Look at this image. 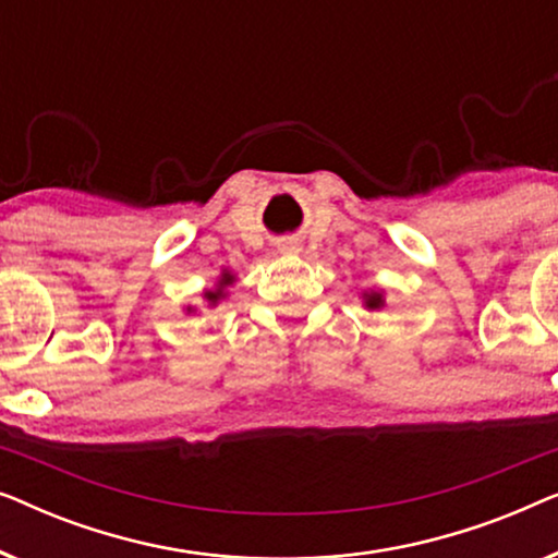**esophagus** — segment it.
<instances>
[{"label": "esophagus", "mask_w": 558, "mask_h": 558, "mask_svg": "<svg viewBox=\"0 0 558 558\" xmlns=\"http://www.w3.org/2000/svg\"><path fill=\"white\" fill-rule=\"evenodd\" d=\"M296 248H300V243H296V241H281L279 243V251H296Z\"/></svg>", "instance_id": "esophagus-1"}]
</instances>
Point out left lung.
Returning <instances> with one entry per match:
<instances>
[{
	"label": "left lung",
	"mask_w": 558,
	"mask_h": 558,
	"mask_svg": "<svg viewBox=\"0 0 558 558\" xmlns=\"http://www.w3.org/2000/svg\"><path fill=\"white\" fill-rule=\"evenodd\" d=\"M363 307L371 310V312H378L386 307V296H384V289H371V292H363Z\"/></svg>",
	"instance_id": "8db88e82"
}]
</instances>
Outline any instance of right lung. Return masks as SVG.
I'll return each instance as SVG.
<instances>
[{
  "instance_id": "right-lung-1",
  "label": "right lung",
  "mask_w": 558,
  "mask_h": 558,
  "mask_svg": "<svg viewBox=\"0 0 558 558\" xmlns=\"http://www.w3.org/2000/svg\"><path fill=\"white\" fill-rule=\"evenodd\" d=\"M235 281V277L231 271H220V277H218V281H216V289H208V292H203V300L208 302V307H218V302L220 300H226V289L231 287ZM190 312H195V307H187V315Z\"/></svg>"
}]
</instances>
